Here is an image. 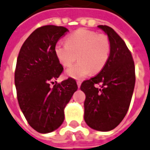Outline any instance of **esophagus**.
<instances>
[{"mask_svg": "<svg viewBox=\"0 0 150 150\" xmlns=\"http://www.w3.org/2000/svg\"><path fill=\"white\" fill-rule=\"evenodd\" d=\"M81 83H82V81H81V80H77V86H78L79 88L80 87Z\"/></svg>", "mask_w": 150, "mask_h": 150, "instance_id": "34e87169", "label": "esophagus"}]
</instances>
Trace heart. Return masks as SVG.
<instances>
[{
	"label": "heart",
	"instance_id": "b5f03b06",
	"mask_svg": "<svg viewBox=\"0 0 150 150\" xmlns=\"http://www.w3.org/2000/svg\"><path fill=\"white\" fill-rule=\"evenodd\" d=\"M54 52L64 67L71 66L77 55L79 59L66 71L67 76L82 79L98 73L105 67L109 59L110 43L108 36L95 31L80 28L66 38V44H55Z\"/></svg>",
	"mask_w": 150,
	"mask_h": 150
}]
</instances>
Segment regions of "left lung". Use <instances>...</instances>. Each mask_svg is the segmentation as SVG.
<instances>
[{
    "label": "left lung",
    "instance_id": "8db88e82",
    "mask_svg": "<svg viewBox=\"0 0 150 150\" xmlns=\"http://www.w3.org/2000/svg\"><path fill=\"white\" fill-rule=\"evenodd\" d=\"M108 35L110 52L107 63L95 77L83 81L84 120L91 128L110 131L123 120L128 111L135 85V67L131 52L115 31L98 25ZM102 84L100 88L95 85Z\"/></svg>",
    "mask_w": 150,
    "mask_h": 150
}]
</instances>
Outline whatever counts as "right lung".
<instances>
[{"label":"right lung","instance_id":"obj_1","mask_svg":"<svg viewBox=\"0 0 150 150\" xmlns=\"http://www.w3.org/2000/svg\"><path fill=\"white\" fill-rule=\"evenodd\" d=\"M68 32L62 26L38 28L20 50L15 86L20 108L31 127L41 134L54 131L64 120V108L78 89L72 78L51 86L64 67L54 52L56 43Z\"/></svg>","mask_w":150,"mask_h":150}]
</instances>
